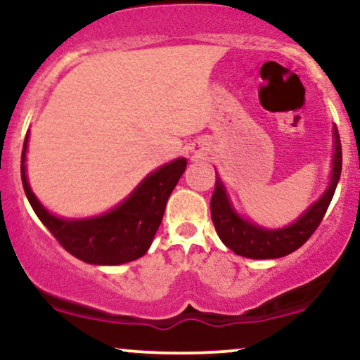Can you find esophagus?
Listing matches in <instances>:
<instances>
[{"label":"esophagus","mask_w":360,"mask_h":360,"mask_svg":"<svg viewBox=\"0 0 360 360\" xmlns=\"http://www.w3.org/2000/svg\"><path fill=\"white\" fill-rule=\"evenodd\" d=\"M193 150H194V154H196V157H200L201 154H203V143H196V146L193 147Z\"/></svg>","instance_id":"1"}]
</instances>
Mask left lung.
Instances as JSON below:
<instances>
[{"label":"left lung","mask_w":360,"mask_h":360,"mask_svg":"<svg viewBox=\"0 0 360 360\" xmlns=\"http://www.w3.org/2000/svg\"><path fill=\"white\" fill-rule=\"evenodd\" d=\"M342 172V146L337 127L333 125V159L328 188L309 208L300 214L298 220L284 229H264L235 212L220 177L214 184L212 196V220L221 242L237 255L247 259H278L300 249L311 237L323 220L326 208Z\"/></svg>","instance_id":"left-lung-1"}]
</instances>
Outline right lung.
<instances>
[{"instance_id":"right-lung-1","label":"right lung","mask_w":360,"mask_h":360,"mask_svg":"<svg viewBox=\"0 0 360 360\" xmlns=\"http://www.w3.org/2000/svg\"><path fill=\"white\" fill-rule=\"evenodd\" d=\"M28 131L22 152L25 194L40 221L74 257L94 266H120L142 257L162 221L172 189L183 176L184 157L150 172L118 206L93 218H60L37 200L27 179Z\"/></svg>"}]
</instances>
